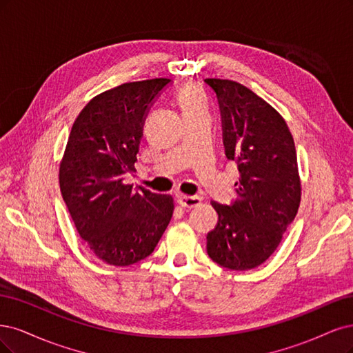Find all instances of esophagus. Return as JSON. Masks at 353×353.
Returning a JSON list of instances; mask_svg holds the SVG:
<instances>
[{"mask_svg": "<svg viewBox=\"0 0 353 353\" xmlns=\"http://www.w3.org/2000/svg\"><path fill=\"white\" fill-rule=\"evenodd\" d=\"M177 202L179 205H181L183 208H195V207H199L201 202H202V198L195 195V196H188V195H179L177 196Z\"/></svg>", "mask_w": 353, "mask_h": 353, "instance_id": "esophagus-1", "label": "esophagus"}]
</instances>
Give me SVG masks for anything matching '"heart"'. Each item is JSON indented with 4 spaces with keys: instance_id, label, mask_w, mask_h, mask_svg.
<instances>
[{
    "instance_id": "b5f03b06",
    "label": "heart",
    "mask_w": 353,
    "mask_h": 353,
    "mask_svg": "<svg viewBox=\"0 0 353 353\" xmlns=\"http://www.w3.org/2000/svg\"><path fill=\"white\" fill-rule=\"evenodd\" d=\"M177 101L181 110H183L185 116L198 114V112L205 111L207 108L201 89L192 83L185 85L180 89V92L177 94Z\"/></svg>"
}]
</instances>
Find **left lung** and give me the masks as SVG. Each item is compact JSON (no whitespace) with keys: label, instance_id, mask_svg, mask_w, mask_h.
<instances>
[{"label":"left lung","instance_id":"8db88e82","mask_svg":"<svg viewBox=\"0 0 353 353\" xmlns=\"http://www.w3.org/2000/svg\"><path fill=\"white\" fill-rule=\"evenodd\" d=\"M219 99L227 160L237 164V199L212 201L219 214L207 252L219 265L245 271L271 256L301 203L298 158L286 121L246 86L205 79Z\"/></svg>","mask_w":353,"mask_h":353}]
</instances>
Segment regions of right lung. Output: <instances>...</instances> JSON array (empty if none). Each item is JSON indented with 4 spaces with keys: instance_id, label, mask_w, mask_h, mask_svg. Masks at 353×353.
Here are the masks:
<instances>
[{
    "instance_id": "1",
    "label": "right lung",
    "mask_w": 353,
    "mask_h": 353,
    "mask_svg": "<svg viewBox=\"0 0 353 353\" xmlns=\"http://www.w3.org/2000/svg\"><path fill=\"white\" fill-rule=\"evenodd\" d=\"M170 79L123 83L90 99L73 123L60 189L77 233L104 263L128 267L154 252L173 198L124 183L134 173L143 123Z\"/></svg>"
}]
</instances>
